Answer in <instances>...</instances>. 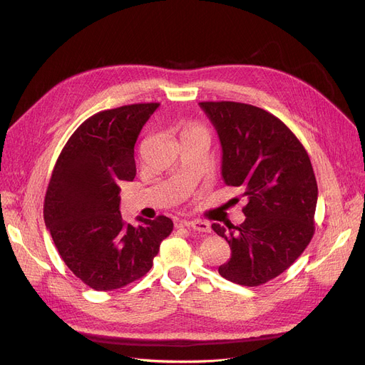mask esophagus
<instances>
[{"mask_svg":"<svg viewBox=\"0 0 365 365\" xmlns=\"http://www.w3.org/2000/svg\"><path fill=\"white\" fill-rule=\"evenodd\" d=\"M180 225H182V226H187V227H190V229H194V231H197V232H202V234L212 232V227H210V225H208L207 222H202V220L182 222Z\"/></svg>","mask_w":365,"mask_h":365,"instance_id":"obj_1","label":"esophagus"}]
</instances>
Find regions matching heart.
Segmentation results:
<instances>
[{"label": "heart", "instance_id": "b5f03b06", "mask_svg": "<svg viewBox=\"0 0 365 365\" xmlns=\"http://www.w3.org/2000/svg\"><path fill=\"white\" fill-rule=\"evenodd\" d=\"M190 131H204V128L200 125H189L185 133H190Z\"/></svg>", "mask_w": 365, "mask_h": 365}]
</instances>
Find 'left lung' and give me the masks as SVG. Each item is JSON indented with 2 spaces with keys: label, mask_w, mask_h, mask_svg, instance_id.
Returning <instances> with one entry per match:
<instances>
[{
  "label": "left lung",
  "mask_w": 365,
  "mask_h": 365,
  "mask_svg": "<svg viewBox=\"0 0 365 365\" xmlns=\"http://www.w3.org/2000/svg\"><path fill=\"white\" fill-rule=\"evenodd\" d=\"M222 143V176L241 187L245 220L213 231L231 247L219 274L257 287L297 260L315 232L318 186L308 152L279 118L240 102H201ZM238 201V198H235Z\"/></svg>",
  "instance_id": "8db88e82"
}]
</instances>
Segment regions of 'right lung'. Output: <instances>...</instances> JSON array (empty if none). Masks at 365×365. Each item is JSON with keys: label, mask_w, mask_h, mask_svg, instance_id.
I'll list each match as a JSON object with an SVG mask.
<instances>
[{"label": "right lung", "mask_w": 365, "mask_h": 365, "mask_svg": "<svg viewBox=\"0 0 365 365\" xmlns=\"http://www.w3.org/2000/svg\"><path fill=\"white\" fill-rule=\"evenodd\" d=\"M160 103H134L91 115L73 131L51 173L44 220L66 266L98 292L125 287L149 272L173 231L165 216L127 225L120 182L136 176L134 145Z\"/></svg>", "instance_id": "obj_1"}]
</instances>
